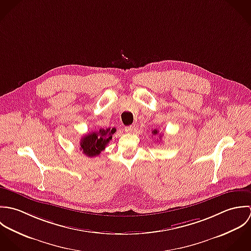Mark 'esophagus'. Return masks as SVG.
I'll return each mask as SVG.
<instances>
[{
    "label": "esophagus",
    "instance_id": "34e87169",
    "mask_svg": "<svg viewBox=\"0 0 251 251\" xmlns=\"http://www.w3.org/2000/svg\"><path fill=\"white\" fill-rule=\"evenodd\" d=\"M124 130H125L126 133H134L136 131V126L135 125H130V126L125 127Z\"/></svg>",
    "mask_w": 251,
    "mask_h": 251
}]
</instances>
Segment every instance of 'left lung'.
<instances>
[{
  "instance_id": "1",
  "label": "left lung",
  "mask_w": 251,
  "mask_h": 251,
  "mask_svg": "<svg viewBox=\"0 0 251 251\" xmlns=\"http://www.w3.org/2000/svg\"><path fill=\"white\" fill-rule=\"evenodd\" d=\"M152 134H153V135H157V134H158V131L155 129V130L152 131ZM159 136H160V135H159Z\"/></svg>"
}]
</instances>
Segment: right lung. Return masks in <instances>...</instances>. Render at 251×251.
<instances>
[{"label":"right lung","instance_id":"add662e5","mask_svg":"<svg viewBox=\"0 0 251 251\" xmlns=\"http://www.w3.org/2000/svg\"><path fill=\"white\" fill-rule=\"evenodd\" d=\"M115 132V128H107L105 130L100 129L97 132H92L85 135L80 141V151H82V153L87 157L99 155L105 149L109 141H111L112 135Z\"/></svg>","mask_w":251,"mask_h":251}]
</instances>
